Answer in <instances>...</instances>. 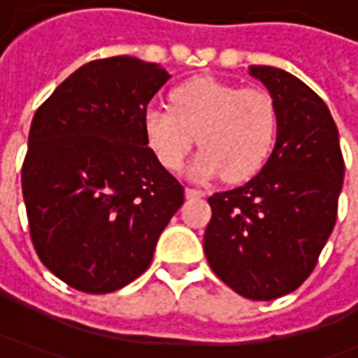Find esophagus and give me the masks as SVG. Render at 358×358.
<instances>
[{
	"instance_id": "obj_1",
	"label": "esophagus",
	"mask_w": 358,
	"mask_h": 358,
	"mask_svg": "<svg viewBox=\"0 0 358 358\" xmlns=\"http://www.w3.org/2000/svg\"><path fill=\"white\" fill-rule=\"evenodd\" d=\"M185 195L189 197V199H199V197H203L205 193H203L201 189H193V187H187Z\"/></svg>"
}]
</instances>
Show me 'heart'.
Segmentation results:
<instances>
[{
	"mask_svg": "<svg viewBox=\"0 0 358 358\" xmlns=\"http://www.w3.org/2000/svg\"><path fill=\"white\" fill-rule=\"evenodd\" d=\"M143 129L165 169L183 167L197 135L201 151L191 163V175L209 179L223 173L227 181H243L271 155L279 113L265 91L195 77L171 91V109L145 111Z\"/></svg>",
	"mask_w": 358,
	"mask_h": 358,
	"instance_id": "heart-1",
	"label": "heart"
}]
</instances>
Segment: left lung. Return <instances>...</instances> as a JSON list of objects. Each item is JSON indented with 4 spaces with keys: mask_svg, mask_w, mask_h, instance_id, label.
<instances>
[{
    "mask_svg": "<svg viewBox=\"0 0 358 358\" xmlns=\"http://www.w3.org/2000/svg\"><path fill=\"white\" fill-rule=\"evenodd\" d=\"M251 76L277 105V143L251 181L209 197L203 247L235 293L273 301L317 265L337 223L345 159L331 111L309 85L268 65H251Z\"/></svg>",
    "mask_w": 358,
    "mask_h": 358,
    "instance_id": "8db88e82",
    "label": "left lung"
}]
</instances>
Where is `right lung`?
Here are the masks:
<instances>
[{"mask_svg": "<svg viewBox=\"0 0 358 358\" xmlns=\"http://www.w3.org/2000/svg\"><path fill=\"white\" fill-rule=\"evenodd\" d=\"M169 79L129 55L79 67L35 111L21 191L41 263L77 291L101 295L151 265L183 185L147 147V105Z\"/></svg>", "mask_w": 358, "mask_h": 358, "instance_id": "right-lung-1", "label": "right lung"}]
</instances>
